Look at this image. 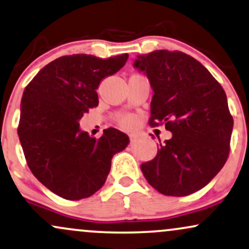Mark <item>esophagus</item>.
I'll return each mask as SVG.
<instances>
[{
  "label": "esophagus",
  "mask_w": 249,
  "mask_h": 249,
  "mask_svg": "<svg viewBox=\"0 0 249 249\" xmlns=\"http://www.w3.org/2000/svg\"><path fill=\"white\" fill-rule=\"evenodd\" d=\"M129 137H130V142H131V143H133V142H136V141H137V139H139V136H137L136 134H130Z\"/></svg>",
  "instance_id": "obj_1"
}]
</instances>
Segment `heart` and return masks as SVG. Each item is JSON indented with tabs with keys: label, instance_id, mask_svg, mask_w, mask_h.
<instances>
[{
	"label": "heart",
	"instance_id": "1",
	"mask_svg": "<svg viewBox=\"0 0 249 249\" xmlns=\"http://www.w3.org/2000/svg\"><path fill=\"white\" fill-rule=\"evenodd\" d=\"M121 124H124V127H129V125L134 124V120H133V118H130V116H125V118L121 120Z\"/></svg>",
	"mask_w": 249,
	"mask_h": 249
}]
</instances>
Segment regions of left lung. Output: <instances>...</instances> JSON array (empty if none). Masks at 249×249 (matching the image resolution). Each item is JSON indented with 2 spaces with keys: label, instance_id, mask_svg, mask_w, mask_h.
<instances>
[{
  "label": "left lung",
  "instance_id": "left-lung-1",
  "mask_svg": "<svg viewBox=\"0 0 249 249\" xmlns=\"http://www.w3.org/2000/svg\"><path fill=\"white\" fill-rule=\"evenodd\" d=\"M134 67L154 90L149 124H165L170 140L143 163L148 183L165 196L183 197L203 189L221 170L233 129L226 93L206 67L179 51L137 55Z\"/></svg>",
  "mask_w": 249,
  "mask_h": 249
}]
</instances>
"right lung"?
<instances>
[{
  "mask_svg": "<svg viewBox=\"0 0 249 249\" xmlns=\"http://www.w3.org/2000/svg\"><path fill=\"white\" fill-rule=\"evenodd\" d=\"M124 53L108 59L64 55L44 66L25 87L20 101L19 142L34 176L69 200L94 195L106 182L115 154L129 143L127 134L108 128L99 140L80 129L89 108L99 105L102 79L122 69Z\"/></svg>",
  "mask_w": 249,
  "mask_h": 249,
  "instance_id": "obj_1",
  "label": "right lung"
}]
</instances>
